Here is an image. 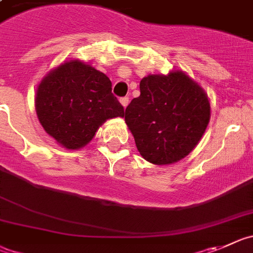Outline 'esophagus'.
<instances>
[{"label":"esophagus","mask_w":253,"mask_h":253,"mask_svg":"<svg viewBox=\"0 0 253 253\" xmlns=\"http://www.w3.org/2000/svg\"><path fill=\"white\" fill-rule=\"evenodd\" d=\"M120 102H121V105L124 106L125 108H126L127 105H128V102H129V98L128 97H122V98H120Z\"/></svg>","instance_id":"1"}]
</instances>
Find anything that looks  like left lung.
<instances>
[{
    "mask_svg": "<svg viewBox=\"0 0 253 253\" xmlns=\"http://www.w3.org/2000/svg\"><path fill=\"white\" fill-rule=\"evenodd\" d=\"M125 121L140 155L153 165L180 161L197 146L211 117L209 97L183 71L148 75Z\"/></svg>",
    "mask_w": 253,
    "mask_h": 253,
    "instance_id": "obj_1",
    "label": "left lung"
}]
</instances>
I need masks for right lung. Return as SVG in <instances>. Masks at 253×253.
<instances>
[{
	"label": "right lung",
	"instance_id": "right-lung-1",
	"mask_svg": "<svg viewBox=\"0 0 253 253\" xmlns=\"http://www.w3.org/2000/svg\"><path fill=\"white\" fill-rule=\"evenodd\" d=\"M35 105L44 131L68 150L86 146L108 119L125 116L110 79L79 60L47 73L37 87Z\"/></svg>",
	"mask_w": 253,
	"mask_h": 253
}]
</instances>
